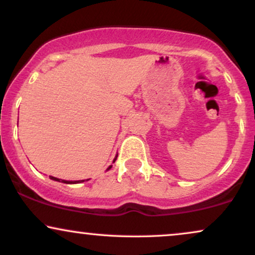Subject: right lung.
<instances>
[{
    "label": "right lung",
    "instance_id": "obj_1",
    "mask_svg": "<svg viewBox=\"0 0 255 255\" xmlns=\"http://www.w3.org/2000/svg\"><path fill=\"white\" fill-rule=\"evenodd\" d=\"M116 158H118V157H116ZM116 158L114 159V161H113V162H115ZM110 168H112V166H109L108 170H110ZM50 178H51V179H53V180H57V182L66 183V184H76V183H79V180H73V182L71 180V182H70V180H63V179H59V178H56V177H51V176H50ZM82 182H84V180H82Z\"/></svg>",
    "mask_w": 255,
    "mask_h": 255
}]
</instances>
